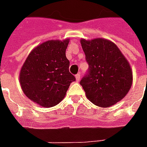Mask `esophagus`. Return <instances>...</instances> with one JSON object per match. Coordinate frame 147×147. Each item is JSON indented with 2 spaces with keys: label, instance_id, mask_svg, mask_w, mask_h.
<instances>
[{
  "label": "esophagus",
  "instance_id": "esophagus-1",
  "mask_svg": "<svg viewBox=\"0 0 147 147\" xmlns=\"http://www.w3.org/2000/svg\"><path fill=\"white\" fill-rule=\"evenodd\" d=\"M76 82H79L80 80V74L78 73L76 75Z\"/></svg>",
  "mask_w": 147,
  "mask_h": 147
}]
</instances>
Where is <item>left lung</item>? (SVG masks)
Returning a JSON list of instances; mask_svg holds the SVG:
<instances>
[{
	"label": "left lung",
	"instance_id": "8db88e82",
	"mask_svg": "<svg viewBox=\"0 0 147 147\" xmlns=\"http://www.w3.org/2000/svg\"><path fill=\"white\" fill-rule=\"evenodd\" d=\"M88 70L80 81L93 104L109 107L125 97L132 83L128 62L113 42L102 38L81 40Z\"/></svg>",
	"mask_w": 147,
	"mask_h": 147
}]
</instances>
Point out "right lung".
<instances>
[{
  "label": "right lung",
  "instance_id": "1",
  "mask_svg": "<svg viewBox=\"0 0 147 147\" xmlns=\"http://www.w3.org/2000/svg\"><path fill=\"white\" fill-rule=\"evenodd\" d=\"M69 40L47 41L30 52L20 74L24 93L42 107L61 102L76 78L65 55Z\"/></svg>",
  "mask_w": 147,
  "mask_h": 147
}]
</instances>
